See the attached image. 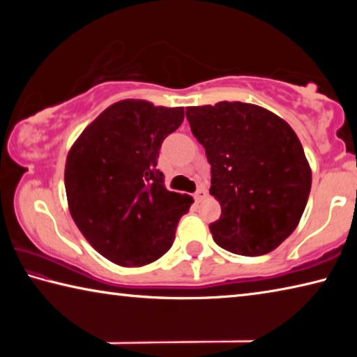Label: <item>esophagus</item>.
I'll use <instances>...</instances> for the list:
<instances>
[{
	"label": "esophagus",
	"instance_id": "esophagus-1",
	"mask_svg": "<svg viewBox=\"0 0 357 357\" xmlns=\"http://www.w3.org/2000/svg\"><path fill=\"white\" fill-rule=\"evenodd\" d=\"M193 197H195L197 202H202L203 198L206 197V189H204L203 185H200V187H198V190L195 192V195H193Z\"/></svg>",
	"mask_w": 357,
	"mask_h": 357
}]
</instances>
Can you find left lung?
Listing matches in <instances>:
<instances>
[{"label": "left lung", "mask_w": 357, "mask_h": 357, "mask_svg": "<svg viewBox=\"0 0 357 357\" xmlns=\"http://www.w3.org/2000/svg\"><path fill=\"white\" fill-rule=\"evenodd\" d=\"M193 137L211 165V195L220 219L217 245L244 257L277 249L304 213L312 170L296 132L275 113L244 102L187 107Z\"/></svg>", "instance_id": "8db88e82"}]
</instances>
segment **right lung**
<instances>
[{"instance_id": "obj_1", "label": "right lung", "mask_w": 357, "mask_h": 357, "mask_svg": "<svg viewBox=\"0 0 357 357\" xmlns=\"http://www.w3.org/2000/svg\"><path fill=\"white\" fill-rule=\"evenodd\" d=\"M184 119L183 107L126 99L105 108L66 159L72 219L102 257L124 268L159 259L170 249L192 197L167 190L157 170L162 142Z\"/></svg>"}]
</instances>
